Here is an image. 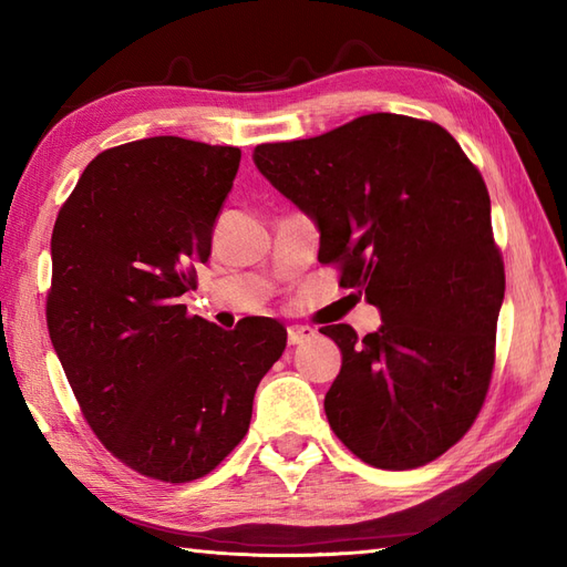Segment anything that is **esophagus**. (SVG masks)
<instances>
[{
  "label": "esophagus",
  "instance_id": "34e87169",
  "mask_svg": "<svg viewBox=\"0 0 567 567\" xmlns=\"http://www.w3.org/2000/svg\"><path fill=\"white\" fill-rule=\"evenodd\" d=\"M315 336H317V329H311V327H290L287 329V343L299 346L305 341H311Z\"/></svg>",
  "mask_w": 567,
  "mask_h": 567
}]
</instances>
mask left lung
I'll return each instance as SVG.
<instances>
[{"mask_svg": "<svg viewBox=\"0 0 567 567\" xmlns=\"http://www.w3.org/2000/svg\"><path fill=\"white\" fill-rule=\"evenodd\" d=\"M252 163L319 228V260L380 309L358 339L319 329L343 363L323 400L360 461H436L483 409L495 365L504 265L483 175L439 124L368 114L315 138L262 143Z\"/></svg>", "mask_w": 567, "mask_h": 567, "instance_id": "1", "label": "left lung"}]
</instances>
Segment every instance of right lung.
Wrapping results in <instances>:
<instances>
[{
	"instance_id": "1",
	"label": "right lung",
	"mask_w": 567,
	"mask_h": 567,
	"mask_svg": "<svg viewBox=\"0 0 567 567\" xmlns=\"http://www.w3.org/2000/svg\"><path fill=\"white\" fill-rule=\"evenodd\" d=\"M240 151L177 136L100 153L60 209L48 331L80 409L118 461L163 483L204 477L246 436L252 396L287 346L275 319L224 331L185 292Z\"/></svg>"
}]
</instances>
